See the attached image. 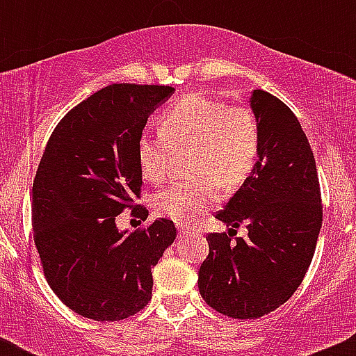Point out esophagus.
I'll use <instances>...</instances> for the list:
<instances>
[{"label": "esophagus", "instance_id": "1", "mask_svg": "<svg viewBox=\"0 0 356 356\" xmlns=\"http://www.w3.org/2000/svg\"><path fill=\"white\" fill-rule=\"evenodd\" d=\"M179 232H181V236H186L191 232V229H189L188 225H181V227H179Z\"/></svg>", "mask_w": 356, "mask_h": 356}]
</instances>
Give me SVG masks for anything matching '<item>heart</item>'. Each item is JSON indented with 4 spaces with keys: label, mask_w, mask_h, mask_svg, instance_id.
Listing matches in <instances>:
<instances>
[{
    "label": "heart",
    "mask_w": 356,
    "mask_h": 356,
    "mask_svg": "<svg viewBox=\"0 0 356 356\" xmlns=\"http://www.w3.org/2000/svg\"><path fill=\"white\" fill-rule=\"evenodd\" d=\"M191 148L195 174L156 195V211L177 224H193L220 200L222 184H241L258 155V127L250 108L227 106L200 92L179 98L160 118V134L139 136V170L152 184L168 175L172 149Z\"/></svg>",
    "instance_id": "heart-1"
}]
</instances>
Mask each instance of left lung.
<instances>
[{"mask_svg": "<svg viewBox=\"0 0 356 356\" xmlns=\"http://www.w3.org/2000/svg\"><path fill=\"white\" fill-rule=\"evenodd\" d=\"M258 160L217 218L229 229L208 234L200 294L232 318H258L284 305L303 281L322 227V200L310 143L281 99L254 89ZM246 223L245 240L230 231Z\"/></svg>", "mask_w": 356, "mask_h": 356, "instance_id": "left-lung-1", "label": "left lung"}]
</instances>
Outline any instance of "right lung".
<instances>
[{
  "instance_id": "obj_1",
  "label": "right lung",
  "mask_w": 356,
  "mask_h": 356,
  "mask_svg": "<svg viewBox=\"0 0 356 356\" xmlns=\"http://www.w3.org/2000/svg\"><path fill=\"white\" fill-rule=\"evenodd\" d=\"M170 86L111 84L72 108L53 131L32 184V231L46 281L75 314L115 322L152 300L153 267L174 243L175 225L158 218L118 231L131 207L143 220V174L136 145Z\"/></svg>"
}]
</instances>
